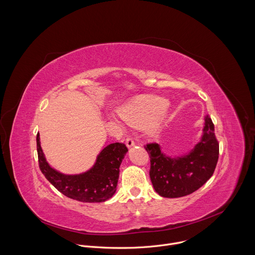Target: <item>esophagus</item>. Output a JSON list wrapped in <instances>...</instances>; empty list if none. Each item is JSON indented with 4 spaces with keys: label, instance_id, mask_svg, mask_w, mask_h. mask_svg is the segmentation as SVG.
<instances>
[{
    "label": "esophagus",
    "instance_id": "1",
    "mask_svg": "<svg viewBox=\"0 0 255 255\" xmlns=\"http://www.w3.org/2000/svg\"><path fill=\"white\" fill-rule=\"evenodd\" d=\"M125 143H126V146H127L128 148H131V147H133L134 145H135V142L133 141V139H132V138H129V137L126 138Z\"/></svg>",
    "mask_w": 255,
    "mask_h": 255
}]
</instances>
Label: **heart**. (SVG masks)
Masks as SVG:
<instances>
[{"instance_id":"b5f03b06","label":"heart","mask_w":255,"mask_h":255,"mask_svg":"<svg viewBox=\"0 0 255 255\" xmlns=\"http://www.w3.org/2000/svg\"><path fill=\"white\" fill-rule=\"evenodd\" d=\"M167 101L156 96H138L120 110L122 120L134 127L144 126L151 134L158 133L165 119Z\"/></svg>"}]
</instances>
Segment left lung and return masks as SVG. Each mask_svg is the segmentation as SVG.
Instances as JSON below:
<instances>
[{"mask_svg": "<svg viewBox=\"0 0 255 255\" xmlns=\"http://www.w3.org/2000/svg\"><path fill=\"white\" fill-rule=\"evenodd\" d=\"M150 155V179L155 192L164 198L188 196L200 189L213 175L219 157V144L209 116L200 141L183 155L169 156L157 143L145 147Z\"/></svg>", "mask_w": 255, "mask_h": 255, "instance_id": "1", "label": "left lung"}]
</instances>
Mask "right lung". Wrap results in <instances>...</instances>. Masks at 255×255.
I'll use <instances>...</instances> for the list:
<instances>
[{
  "label": "right lung",
  "mask_w": 255,
  "mask_h": 255,
  "mask_svg": "<svg viewBox=\"0 0 255 255\" xmlns=\"http://www.w3.org/2000/svg\"><path fill=\"white\" fill-rule=\"evenodd\" d=\"M36 142L41 172L64 196L83 203H101L111 199L116 193L119 168L128 151L125 144L115 142L107 145L89 170L78 174H65L47 162L41 148L39 133Z\"/></svg>",
  "instance_id": "1"
}]
</instances>
